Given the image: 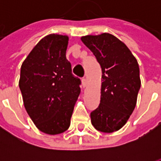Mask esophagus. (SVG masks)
<instances>
[{"instance_id":"esophagus-1","label":"esophagus","mask_w":161,"mask_h":161,"mask_svg":"<svg viewBox=\"0 0 161 161\" xmlns=\"http://www.w3.org/2000/svg\"><path fill=\"white\" fill-rule=\"evenodd\" d=\"M82 85H83V87L85 88L87 86V80H86V78H83L82 79Z\"/></svg>"}]
</instances>
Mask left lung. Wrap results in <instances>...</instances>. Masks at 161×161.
Returning a JSON list of instances; mask_svg holds the SVG:
<instances>
[{"mask_svg":"<svg viewBox=\"0 0 161 161\" xmlns=\"http://www.w3.org/2000/svg\"><path fill=\"white\" fill-rule=\"evenodd\" d=\"M81 40L102 68L101 100L91 113V123L98 131H117L126 124L136 105L141 88L138 62L128 46L110 33L86 35Z\"/></svg>","mask_w":161,"mask_h":161,"instance_id":"left-lung-1","label":"left lung"}]
</instances>
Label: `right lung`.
I'll list each match as a JSON object with an SVG mask.
<instances>
[{"label":"right lung","mask_w":161,"mask_h":161,"mask_svg":"<svg viewBox=\"0 0 161 161\" xmlns=\"http://www.w3.org/2000/svg\"><path fill=\"white\" fill-rule=\"evenodd\" d=\"M69 37L49 34L40 40L20 68L24 106L38 129L47 135L66 131L80 94L79 78L66 59Z\"/></svg>","instance_id":"obj_1"}]
</instances>
